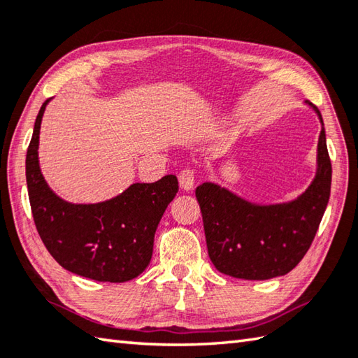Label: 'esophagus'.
<instances>
[{
    "label": "esophagus",
    "mask_w": 358,
    "mask_h": 358,
    "mask_svg": "<svg viewBox=\"0 0 358 358\" xmlns=\"http://www.w3.org/2000/svg\"><path fill=\"white\" fill-rule=\"evenodd\" d=\"M178 181L180 186L185 189V191H191L195 185V173L192 169H183L178 173Z\"/></svg>",
    "instance_id": "34e87169"
}]
</instances>
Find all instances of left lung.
Returning <instances> with one entry per match:
<instances>
[{
  "mask_svg": "<svg viewBox=\"0 0 358 358\" xmlns=\"http://www.w3.org/2000/svg\"><path fill=\"white\" fill-rule=\"evenodd\" d=\"M321 122L317 173L298 199L257 205L215 183L195 189L205 227L208 255L223 275L264 281L293 270L310 248L331 197L332 164Z\"/></svg>",
  "mask_w": 358,
  "mask_h": 358,
  "instance_id": "left-lung-1",
  "label": "left lung"
}]
</instances>
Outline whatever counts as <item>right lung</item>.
Wrapping results in <instances>:
<instances>
[{
  "instance_id": "add662e5",
  "label": "right lung",
  "mask_w": 358,
  "mask_h": 358,
  "mask_svg": "<svg viewBox=\"0 0 358 358\" xmlns=\"http://www.w3.org/2000/svg\"><path fill=\"white\" fill-rule=\"evenodd\" d=\"M37 115L26 153V183L32 217L46 250L63 268L101 282H125L147 268L153 239L166 208L178 192L175 175L155 183H133L101 203L76 205L48 186L38 163Z\"/></svg>"
}]
</instances>
